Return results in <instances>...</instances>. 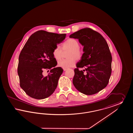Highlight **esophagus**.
I'll use <instances>...</instances> for the list:
<instances>
[{"mask_svg": "<svg viewBox=\"0 0 133 133\" xmlns=\"http://www.w3.org/2000/svg\"><path fill=\"white\" fill-rule=\"evenodd\" d=\"M67 69H66V68H63V70L64 71H65L66 70H67Z\"/></svg>", "mask_w": 133, "mask_h": 133, "instance_id": "obj_1", "label": "esophagus"}]
</instances>
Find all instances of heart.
<instances>
[{
	"mask_svg": "<svg viewBox=\"0 0 133 133\" xmlns=\"http://www.w3.org/2000/svg\"><path fill=\"white\" fill-rule=\"evenodd\" d=\"M62 50H69L67 54V59L59 61L58 66L62 68H69L73 67L76 63V59H80L82 56V52L79 48V42L75 39L71 38L66 40L62 45ZM53 57L59 60L62 56V51L59 47H56L52 51Z\"/></svg>",
	"mask_w": 133,
	"mask_h": 133,
	"instance_id": "1",
	"label": "heart"
}]
</instances>
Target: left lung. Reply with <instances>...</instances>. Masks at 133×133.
<instances>
[{"instance_id":"8db88e82","label":"left lung","mask_w":133,"mask_h":133,"mask_svg":"<svg viewBox=\"0 0 133 133\" xmlns=\"http://www.w3.org/2000/svg\"><path fill=\"white\" fill-rule=\"evenodd\" d=\"M69 37L78 39L84 46V53L74 69L73 84L84 94H95L107 86L111 75L112 58L107 43L99 33L89 28L75 32ZM79 68L85 70L80 71Z\"/></svg>"}]
</instances>
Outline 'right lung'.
<instances>
[{
    "instance_id": "add662e5",
    "label": "right lung",
    "mask_w": 133,
    "mask_h": 133,
    "mask_svg": "<svg viewBox=\"0 0 133 133\" xmlns=\"http://www.w3.org/2000/svg\"><path fill=\"white\" fill-rule=\"evenodd\" d=\"M66 35L39 30L32 34L24 45L19 55L17 72L20 87L29 96L43 99L57 88L63 70L60 67L55 68L57 62L52 51ZM48 69H51L50 74L43 76V71Z\"/></svg>"
}]
</instances>
